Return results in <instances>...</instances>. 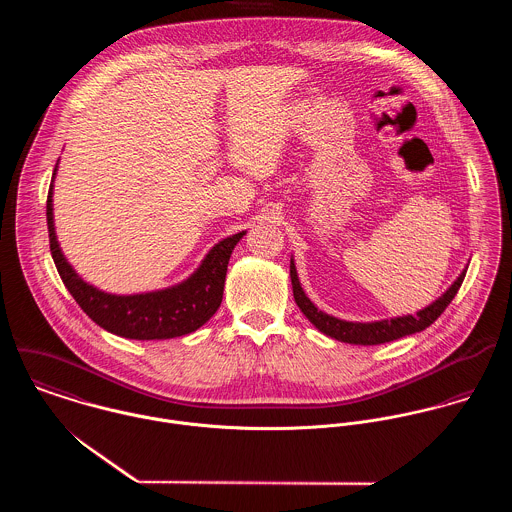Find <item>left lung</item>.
<instances>
[{
	"instance_id": "8db88e82",
	"label": "left lung",
	"mask_w": 512,
	"mask_h": 512,
	"mask_svg": "<svg viewBox=\"0 0 512 512\" xmlns=\"http://www.w3.org/2000/svg\"><path fill=\"white\" fill-rule=\"evenodd\" d=\"M463 270L457 280L441 293L436 301H432L428 307L416 311L414 315H402V317H390V319H380V321H345L339 317H333L321 309L315 307V303L305 295L299 278H297V270L293 264V258L290 260V276H292L293 297L297 307L301 309V313L327 337L337 339L341 343H351V345H380V343H388V341H396L400 337L412 335V333H420L426 327H430L439 315L445 311V307L451 303V299L455 297V293L459 292L463 278H465Z\"/></svg>"
}]
</instances>
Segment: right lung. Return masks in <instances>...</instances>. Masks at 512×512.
Masks as SVG:
<instances>
[{
	"label": "right lung",
	"mask_w": 512,
	"mask_h": 512,
	"mask_svg": "<svg viewBox=\"0 0 512 512\" xmlns=\"http://www.w3.org/2000/svg\"><path fill=\"white\" fill-rule=\"evenodd\" d=\"M53 173V181L57 175ZM53 181L47 197V226L49 242L55 266L67 290L71 292L80 309L102 329L138 341L153 339H173L189 335L203 327L220 307L224 278L230 254L244 230L232 236H226L215 244L201 266L181 284L155 290V292L134 293V295H116L106 293L90 284H86L73 266L67 262L55 232L53 219Z\"/></svg>",
	"instance_id": "right-lung-1"
}]
</instances>
